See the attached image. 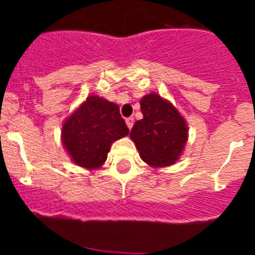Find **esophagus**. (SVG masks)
Returning <instances> with one entry per match:
<instances>
[{"label": "esophagus", "instance_id": "34e87169", "mask_svg": "<svg viewBox=\"0 0 255 255\" xmlns=\"http://www.w3.org/2000/svg\"><path fill=\"white\" fill-rule=\"evenodd\" d=\"M126 125H128V128L131 130L132 125H134V117H128V119H126Z\"/></svg>", "mask_w": 255, "mask_h": 255}]
</instances>
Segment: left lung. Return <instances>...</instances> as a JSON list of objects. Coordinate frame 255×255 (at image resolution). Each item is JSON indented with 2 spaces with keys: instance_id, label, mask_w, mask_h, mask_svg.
<instances>
[{
  "instance_id": "1",
  "label": "left lung",
  "mask_w": 255,
  "mask_h": 255,
  "mask_svg": "<svg viewBox=\"0 0 255 255\" xmlns=\"http://www.w3.org/2000/svg\"><path fill=\"white\" fill-rule=\"evenodd\" d=\"M143 119L134 124L130 138L139 155L150 167L176 163L188 141V124L170 101L157 93L140 100Z\"/></svg>"
}]
</instances>
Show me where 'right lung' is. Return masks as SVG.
Here are the masks:
<instances>
[{"label":"right lung","mask_w":255,"mask_h":255,"mask_svg":"<svg viewBox=\"0 0 255 255\" xmlns=\"http://www.w3.org/2000/svg\"><path fill=\"white\" fill-rule=\"evenodd\" d=\"M129 134L119 106L100 96H89L64 121L61 141L75 164L100 168L114 141Z\"/></svg>","instance_id":"add662e5"}]
</instances>
